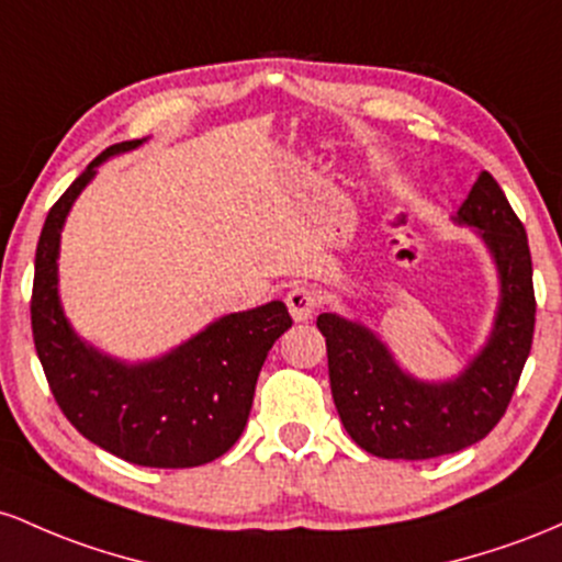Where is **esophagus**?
I'll use <instances>...</instances> for the list:
<instances>
[{"mask_svg":"<svg viewBox=\"0 0 562 562\" xmlns=\"http://www.w3.org/2000/svg\"><path fill=\"white\" fill-rule=\"evenodd\" d=\"M286 307H289V313H292L294 321L313 318L315 307H318V294H315L311 286H302V283H297V286L289 289Z\"/></svg>","mask_w":562,"mask_h":562,"instance_id":"esophagus-1","label":"esophagus"}]
</instances>
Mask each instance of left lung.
I'll list each match as a JSON object with an SVG mask.
<instances>
[{
  "label": "left lung",
  "instance_id": "left-lung-1",
  "mask_svg": "<svg viewBox=\"0 0 562 562\" xmlns=\"http://www.w3.org/2000/svg\"><path fill=\"white\" fill-rule=\"evenodd\" d=\"M481 231L502 276V305L488 345L459 380L417 382L363 326L321 313L334 406L363 451L382 459H435L483 440L499 425L533 342L536 297L528 236L499 182L483 172L459 210Z\"/></svg>",
  "mask_w": 562,
  "mask_h": 562
}]
</instances>
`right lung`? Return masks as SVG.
Segmentation results:
<instances>
[{
  "label": "right lung",
  "instance_id": "add662e5",
  "mask_svg": "<svg viewBox=\"0 0 562 562\" xmlns=\"http://www.w3.org/2000/svg\"><path fill=\"white\" fill-rule=\"evenodd\" d=\"M135 145L140 140L105 148L49 210L36 244L31 331L55 403L87 440L140 468H199L241 438L257 376L292 315L283 302L225 315L140 366L111 361L81 342L58 302L60 228L94 167Z\"/></svg>",
  "mask_w": 562,
  "mask_h": 562
}]
</instances>
